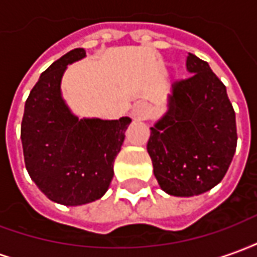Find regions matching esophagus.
I'll return each instance as SVG.
<instances>
[{
    "label": "esophagus",
    "instance_id": "34e87169",
    "mask_svg": "<svg viewBox=\"0 0 257 257\" xmlns=\"http://www.w3.org/2000/svg\"><path fill=\"white\" fill-rule=\"evenodd\" d=\"M132 115L135 119H139V121H145L147 118L151 117V108L147 103L143 101H138L132 108Z\"/></svg>",
    "mask_w": 257,
    "mask_h": 257
}]
</instances>
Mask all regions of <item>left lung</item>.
<instances>
[{
  "instance_id": "8db88e82",
  "label": "left lung",
  "mask_w": 257,
  "mask_h": 257,
  "mask_svg": "<svg viewBox=\"0 0 257 257\" xmlns=\"http://www.w3.org/2000/svg\"><path fill=\"white\" fill-rule=\"evenodd\" d=\"M189 78L172 84L168 110L150 128L147 153L165 193L193 197L224 178L237 147L235 112L209 64L189 53Z\"/></svg>"
}]
</instances>
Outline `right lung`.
<instances>
[{
  "label": "right lung",
  "mask_w": 257,
  "mask_h": 257,
  "mask_svg": "<svg viewBox=\"0 0 257 257\" xmlns=\"http://www.w3.org/2000/svg\"><path fill=\"white\" fill-rule=\"evenodd\" d=\"M86 56L73 49L40 75L25 104L22 146L26 169L48 198L78 206L101 198L114 175L131 118H78L62 96L68 64Z\"/></svg>",
  "instance_id": "obj_1"
}]
</instances>
